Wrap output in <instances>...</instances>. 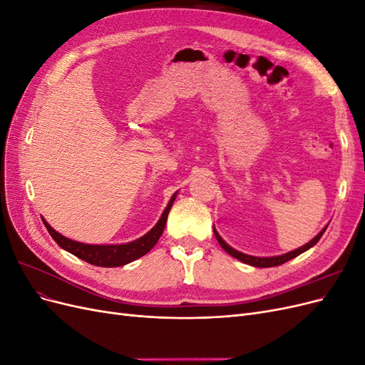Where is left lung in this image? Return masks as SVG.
Listing matches in <instances>:
<instances>
[{
    "mask_svg": "<svg viewBox=\"0 0 365 365\" xmlns=\"http://www.w3.org/2000/svg\"><path fill=\"white\" fill-rule=\"evenodd\" d=\"M326 228H327V227H326ZM326 228H323L322 231H319V233H318L311 242H309V244L300 247L298 250H294V251H291V252H286V254H283V256H275V257H254V256H248V254L239 252V251L231 248L230 245H227L225 242H224V239L217 235V231H216L215 228H213V231H215V236H216V239H217V242H219V245L222 247V248L230 254V256H233V257H236L237 260L244 262V263H248V264H251V267L269 268V267H279V264H283L284 262H288V260H291V259H294V257H297V256H300L302 252H304V251H307L311 247H314V245L317 244V242H318L319 239H322V236L324 235Z\"/></svg>",
    "mask_w": 365,
    "mask_h": 365,
    "instance_id": "8db88e82",
    "label": "left lung"
}]
</instances>
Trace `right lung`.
Returning <instances> with one entry per match:
<instances>
[{"label": "right lung", "instance_id": "obj_1", "mask_svg": "<svg viewBox=\"0 0 365 365\" xmlns=\"http://www.w3.org/2000/svg\"><path fill=\"white\" fill-rule=\"evenodd\" d=\"M176 193L172 196V200L169 201L168 207H165L164 213L161 215L160 220L157 225L153 227L149 233H146L143 237L129 242V244L123 245H88V244H81V242L71 240L68 237H65L59 235L58 231H54L46 220L42 219L43 225L48 230L50 236L56 240V244L63 248L65 251H68L74 254L76 257H79L88 263L96 264V267H103V268H115V267H123V264L134 262L138 257L145 256L148 254L155 244L158 239L161 237L164 227H165V220H168V215L172 208V204L175 201Z\"/></svg>", "mask_w": 365, "mask_h": 365}]
</instances>
